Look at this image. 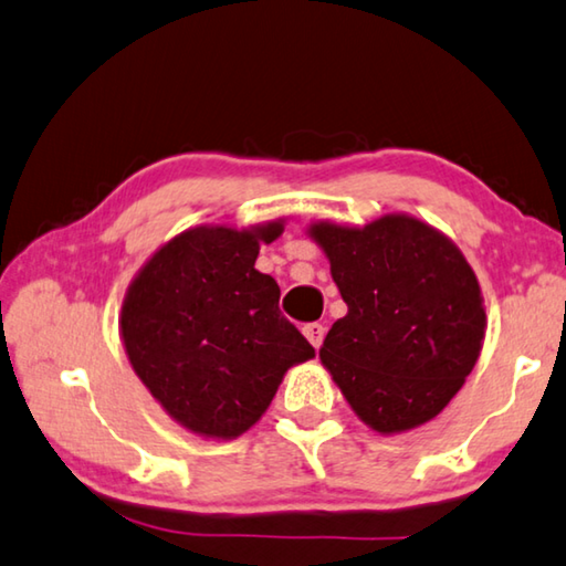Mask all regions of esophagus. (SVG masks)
<instances>
[{"mask_svg":"<svg viewBox=\"0 0 566 566\" xmlns=\"http://www.w3.org/2000/svg\"><path fill=\"white\" fill-rule=\"evenodd\" d=\"M303 335L307 337V343H311L315 349L323 345V337H325V327L319 325V323H307L305 327H303Z\"/></svg>","mask_w":566,"mask_h":566,"instance_id":"1","label":"esophagus"}]
</instances>
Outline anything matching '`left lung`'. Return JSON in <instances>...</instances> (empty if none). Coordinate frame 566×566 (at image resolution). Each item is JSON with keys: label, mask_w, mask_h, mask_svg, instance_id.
Masks as SVG:
<instances>
[{"label": "left lung", "mask_w": 566, "mask_h": 566, "mask_svg": "<svg viewBox=\"0 0 566 566\" xmlns=\"http://www.w3.org/2000/svg\"><path fill=\"white\" fill-rule=\"evenodd\" d=\"M347 315L319 361L347 403L381 436L439 416L463 387L485 339V303L471 263L431 223L384 214L365 227L313 221Z\"/></svg>", "instance_id": "left-lung-1"}]
</instances>
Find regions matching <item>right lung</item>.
I'll use <instances>...</instances> for the list:
<instances>
[{"label":"right lung","mask_w":566,"mask_h":566,"mask_svg":"<svg viewBox=\"0 0 566 566\" xmlns=\"http://www.w3.org/2000/svg\"><path fill=\"white\" fill-rule=\"evenodd\" d=\"M285 219L201 223L165 241L127 285L120 339L135 375L189 433L231 441L261 421L285 371L315 357L255 271Z\"/></svg>","instance_id":"add662e5"}]
</instances>
